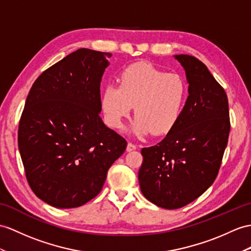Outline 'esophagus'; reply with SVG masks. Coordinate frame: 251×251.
<instances>
[{"label": "esophagus", "mask_w": 251, "mask_h": 251, "mask_svg": "<svg viewBox=\"0 0 251 251\" xmlns=\"http://www.w3.org/2000/svg\"><path fill=\"white\" fill-rule=\"evenodd\" d=\"M136 149V145H134V144H132V143H127V145H126V151H133V150H135Z\"/></svg>", "instance_id": "obj_1"}]
</instances>
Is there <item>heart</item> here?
<instances>
[{"label": "heart", "instance_id": "obj_1", "mask_svg": "<svg viewBox=\"0 0 251 251\" xmlns=\"http://www.w3.org/2000/svg\"><path fill=\"white\" fill-rule=\"evenodd\" d=\"M187 83L179 73H166L148 63L133 64L120 73L119 86L109 85L101 98L105 120L120 127L134 106L130 131L138 136L163 135L174 129L187 100Z\"/></svg>", "mask_w": 251, "mask_h": 251}]
</instances>
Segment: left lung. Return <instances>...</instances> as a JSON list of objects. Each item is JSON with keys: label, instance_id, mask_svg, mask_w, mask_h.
Masks as SVG:
<instances>
[{"label": "left lung", "instance_id": "obj_1", "mask_svg": "<svg viewBox=\"0 0 251 251\" xmlns=\"http://www.w3.org/2000/svg\"><path fill=\"white\" fill-rule=\"evenodd\" d=\"M175 58L188 83L185 106L162 142L142 149L138 172L144 196L167 210L191 203L213 184L230 132L225 89L198 58L184 54Z\"/></svg>", "mask_w": 251, "mask_h": 251}]
</instances>
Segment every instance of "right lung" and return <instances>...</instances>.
Segmentation results:
<instances>
[{
	"label": "right lung",
	"instance_id": "1",
	"mask_svg": "<svg viewBox=\"0 0 251 251\" xmlns=\"http://www.w3.org/2000/svg\"><path fill=\"white\" fill-rule=\"evenodd\" d=\"M111 56L78 49L42 72L27 95L18 146L30 188L54 207L72 209L95 198L126 148L99 115Z\"/></svg>",
	"mask_w": 251,
	"mask_h": 251
}]
</instances>
